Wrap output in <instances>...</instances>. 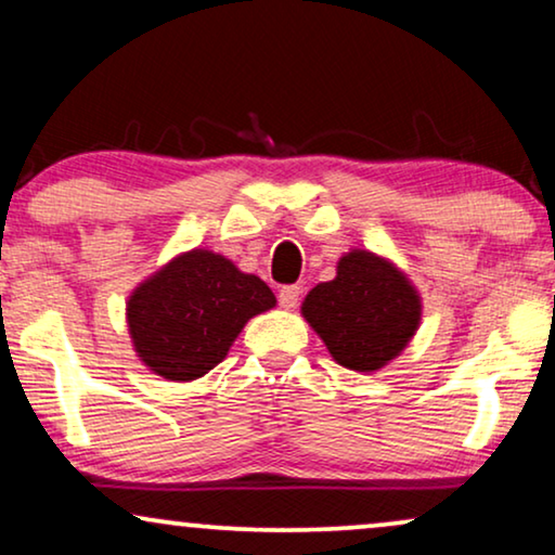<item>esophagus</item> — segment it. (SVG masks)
<instances>
[{
	"instance_id": "esophagus-1",
	"label": "esophagus",
	"mask_w": 555,
	"mask_h": 555,
	"mask_svg": "<svg viewBox=\"0 0 555 555\" xmlns=\"http://www.w3.org/2000/svg\"><path fill=\"white\" fill-rule=\"evenodd\" d=\"M278 300H280V306H283L285 310L295 308V306H298V300H300V287H298V285H285V287H280Z\"/></svg>"
}]
</instances>
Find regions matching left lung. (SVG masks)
I'll return each mask as SVG.
<instances>
[{"label": "left lung", "mask_w": 555, "mask_h": 555, "mask_svg": "<svg viewBox=\"0 0 555 555\" xmlns=\"http://www.w3.org/2000/svg\"><path fill=\"white\" fill-rule=\"evenodd\" d=\"M300 313L328 348L333 361L374 374L399 359L422 323V295L389 257L348 249L336 278L318 283Z\"/></svg>", "instance_id": "1"}]
</instances>
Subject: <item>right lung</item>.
<instances>
[{"mask_svg": "<svg viewBox=\"0 0 555 555\" xmlns=\"http://www.w3.org/2000/svg\"><path fill=\"white\" fill-rule=\"evenodd\" d=\"M278 306L264 280L215 249H186L141 280L126 300L133 351L166 382L209 374L249 318Z\"/></svg>", "mask_w": 555, "mask_h": 555, "instance_id": "obj_1", "label": "right lung"}]
</instances>
